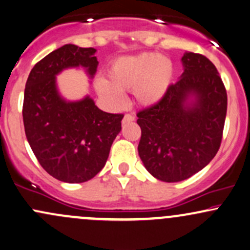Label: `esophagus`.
<instances>
[{
    "label": "esophagus",
    "instance_id": "34e87169",
    "mask_svg": "<svg viewBox=\"0 0 250 250\" xmlns=\"http://www.w3.org/2000/svg\"><path fill=\"white\" fill-rule=\"evenodd\" d=\"M134 120H135V117L131 115V114H125V117H123V120H122V123L123 125H125V123H128V122H133Z\"/></svg>",
    "mask_w": 250,
    "mask_h": 250
}]
</instances>
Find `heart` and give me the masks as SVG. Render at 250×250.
Returning a JSON list of instances; mask_svg holds the SVG:
<instances>
[{
	"label": "heart",
	"mask_w": 250,
	"mask_h": 250,
	"mask_svg": "<svg viewBox=\"0 0 250 250\" xmlns=\"http://www.w3.org/2000/svg\"><path fill=\"white\" fill-rule=\"evenodd\" d=\"M174 65L170 60L153 53L120 57L107 70V80L97 79V93L111 104L122 105V91L133 90L141 105H153L161 101L173 83Z\"/></svg>",
	"instance_id": "1"
}]
</instances>
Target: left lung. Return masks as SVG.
<instances>
[{
  "label": "left lung",
  "instance_id": "1",
  "mask_svg": "<svg viewBox=\"0 0 250 250\" xmlns=\"http://www.w3.org/2000/svg\"><path fill=\"white\" fill-rule=\"evenodd\" d=\"M185 70L161 101L137 113L139 155L163 182L189 179L208 165L222 141L227 91L216 67L201 54L186 53Z\"/></svg>",
  "mask_w": 250,
  "mask_h": 250
}]
</instances>
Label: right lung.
<instances>
[{
    "mask_svg": "<svg viewBox=\"0 0 250 250\" xmlns=\"http://www.w3.org/2000/svg\"><path fill=\"white\" fill-rule=\"evenodd\" d=\"M95 53L94 48L63 45L37 62L25 83V136L42 168L62 182L82 183L100 173L121 131L123 114L102 111L89 96L65 101L57 90L56 75L63 69L83 67L95 75Z\"/></svg>",
    "mask_w": 250,
    "mask_h": 250,
    "instance_id": "add662e5",
    "label": "right lung"
}]
</instances>
